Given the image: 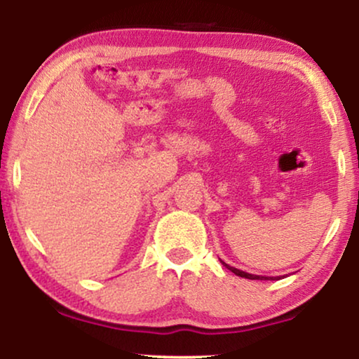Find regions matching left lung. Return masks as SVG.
Returning <instances> with one entry per match:
<instances>
[{"mask_svg":"<svg viewBox=\"0 0 359 359\" xmlns=\"http://www.w3.org/2000/svg\"><path fill=\"white\" fill-rule=\"evenodd\" d=\"M220 263H222L225 268L230 269V271L235 273V274H237V276H240V278H247V279H259V281H274V279H281V276H258V274H250V273H245V271H242V269H237V268H233V266H229V264H227V263H224L222 259H220Z\"/></svg>","mask_w":359,"mask_h":359,"instance_id":"1","label":"left lung"}]
</instances>
